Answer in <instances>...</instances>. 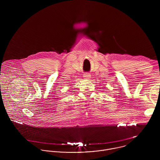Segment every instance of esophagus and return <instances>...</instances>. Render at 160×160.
Masks as SVG:
<instances>
[{
  "mask_svg": "<svg viewBox=\"0 0 160 160\" xmlns=\"http://www.w3.org/2000/svg\"><path fill=\"white\" fill-rule=\"evenodd\" d=\"M90 76H91V75L89 74V73H86L84 74V77L86 78H90Z\"/></svg>",
  "mask_w": 160,
  "mask_h": 160,
  "instance_id": "esophagus-1",
  "label": "esophagus"
}]
</instances>
